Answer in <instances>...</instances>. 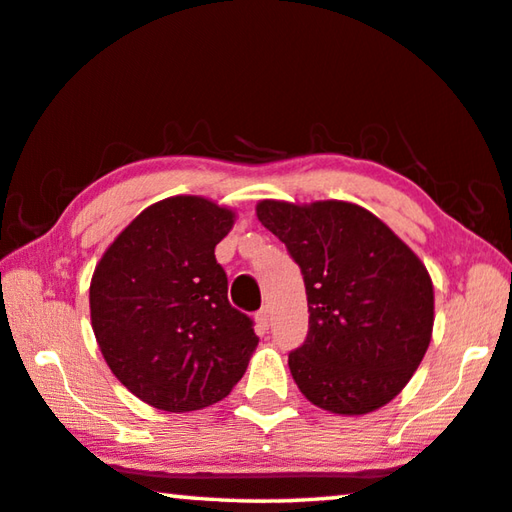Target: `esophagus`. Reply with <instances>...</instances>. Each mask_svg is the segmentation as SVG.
<instances>
[{
	"label": "esophagus",
	"instance_id": "34e87169",
	"mask_svg": "<svg viewBox=\"0 0 512 512\" xmlns=\"http://www.w3.org/2000/svg\"><path fill=\"white\" fill-rule=\"evenodd\" d=\"M255 321H257V326H259V330H269V326H271V307L266 305V307H262V310L257 312V316H255Z\"/></svg>",
	"mask_w": 512,
	"mask_h": 512
}]
</instances>
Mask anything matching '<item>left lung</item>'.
I'll use <instances>...</instances> for the list:
<instances>
[{
	"label": "left lung",
	"mask_w": 512,
	"mask_h": 512,
	"mask_svg": "<svg viewBox=\"0 0 512 512\" xmlns=\"http://www.w3.org/2000/svg\"><path fill=\"white\" fill-rule=\"evenodd\" d=\"M257 218L305 280L310 332L289 353L303 396L335 415H369L408 385L433 337V280L369 209L344 200H259Z\"/></svg>",
	"instance_id": "1"
}]
</instances>
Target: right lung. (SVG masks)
<instances>
[{"label": "right lung", "instance_id": "right-lung-1", "mask_svg": "<svg viewBox=\"0 0 512 512\" xmlns=\"http://www.w3.org/2000/svg\"><path fill=\"white\" fill-rule=\"evenodd\" d=\"M237 214L202 196L159 200L104 250L91 326L120 383L152 408L191 412L239 383L259 337L227 300L214 248Z\"/></svg>", "mask_w": 512, "mask_h": 512}]
</instances>
